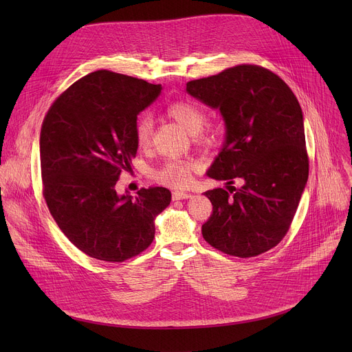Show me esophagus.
Masks as SVG:
<instances>
[{"label": "esophagus", "mask_w": 352, "mask_h": 352, "mask_svg": "<svg viewBox=\"0 0 352 352\" xmlns=\"http://www.w3.org/2000/svg\"><path fill=\"white\" fill-rule=\"evenodd\" d=\"M190 195L182 190H175L173 192V200H181V199H188Z\"/></svg>", "instance_id": "esophagus-1"}]
</instances>
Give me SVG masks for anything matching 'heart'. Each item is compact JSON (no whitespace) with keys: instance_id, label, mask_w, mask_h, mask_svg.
I'll return each instance as SVG.
<instances>
[{"instance_id":"1","label":"heart","mask_w":352,"mask_h":352,"mask_svg":"<svg viewBox=\"0 0 352 352\" xmlns=\"http://www.w3.org/2000/svg\"><path fill=\"white\" fill-rule=\"evenodd\" d=\"M164 114L182 126L189 135L193 136V140L197 144H212L216 139L214 132L210 128H206L208 116L206 111L189 100H175L166 106ZM152 121L143 117L139 118L135 124L133 135L136 146L142 150L147 148L152 142ZM197 166L190 160L171 159L164 162L160 167L152 171L155 181L171 186V188H184L192 179V173Z\"/></svg>"}]
</instances>
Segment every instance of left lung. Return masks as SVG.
I'll list each match as a JSON object with an SVG mask.
<instances>
[{
    "label": "left lung",
    "instance_id": "left-lung-1",
    "mask_svg": "<svg viewBox=\"0 0 352 352\" xmlns=\"http://www.w3.org/2000/svg\"><path fill=\"white\" fill-rule=\"evenodd\" d=\"M186 91L226 122V143L208 171L227 189L206 190L213 213L202 226L223 254L252 258L288 232L308 174L304 116L288 85L274 72L241 64L190 80ZM238 180L240 188L232 184Z\"/></svg>",
    "mask_w": 352,
    "mask_h": 352
}]
</instances>
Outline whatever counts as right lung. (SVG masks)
Segmentation results:
<instances>
[{"mask_svg":"<svg viewBox=\"0 0 352 352\" xmlns=\"http://www.w3.org/2000/svg\"><path fill=\"white\" fill-rule=\"evenodd\" d=\"M162 85L91 72L63 91L40 132L43 196L64 235L90 258L121 263L150 246L155 219L171 202L163 186L120 196L116 184L136 156L138 114Z\"/></svg>","mask_w":352,"mask_h":352,"instance_id":"right-lung-1","label":"right lung"}]
</instances>
